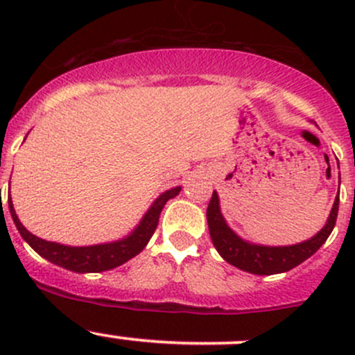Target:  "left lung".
I'll use <instances>...</instances> for the list:
<instances>
[{
  "mask_svg": "<svg viewBox=\"0 0 355 355\" xmlns=\"http://www.w3.org/2000/svg\"><path fill=\"white\" fill-rule=\"evenodd\" d=\"M340 198L336 196L333 202L331 213L328 216L327 225L318 232L309 241H304L295 245L284 247H270V245H257L250 244L239 237L234 230L227 225L223 214L220 211V199L216 192H213V198L207 206V227H209V235L213 245L220 252L227 263L239 270L247 271L254 275H277L285 273L292 268L299 266L300 263L313 256L321 245L330 237L333 227L336 223V214H338Z\"/></svg>",
  "mask_w": 355,
  "mask_h": 355,
  "instance_id": "1",
  "label": "left lung"
}]
</instances>
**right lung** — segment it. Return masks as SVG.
Listing matches in <instances>:
<instances>
[{
    "label": "right lung",
    "mask_w": 355,
    "mask_h": 355,
    "mask_svg": "<svg viewBox=\"0 0 355 355\" xmlns=\"http://www.w3.org/2000/svg\"><path fill=\"white\" fill-rule=\"evenodd\" d=\"M180 191L182 187H175V189H170V191L163 192V194L153 202V206L149 207L148 213L144 214L141 223L137 225V228H135L128 237L121 239V241H116V242H110V244L87 245V247H70V245L56 244V242L42 241V239L32 235L31 232L20 223L19 216H17L15 209H13L12 198H8V207H10V213H12L13 221H15L17 230L20 232L24 241L27 242V244L31 245L39 256L48 259L49 263L65 268V270L75 271V273H99V271L113 270V268L127 263L128 259L137 256V254L148 245L149 239H151L153 234H155L157 221H159L161 209H163L164 204L168 202V199L178 196V192Z\"/></svg>",
    "instance_id": "add662e5"
}]
</instances>
